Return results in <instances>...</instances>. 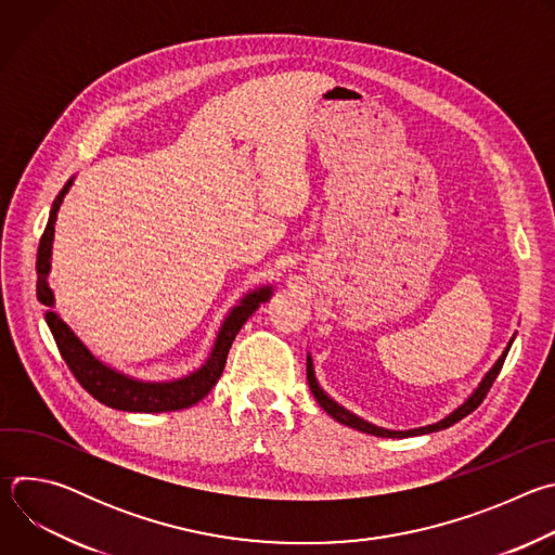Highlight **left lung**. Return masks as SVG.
<instances>
[{
    "label": "left lung",
    "instance_id": "8db88e82",
    "mask_svg": "<svg viewBox=\"0 0 555 555\" xmlns=\"http://www.w3.org/2000/svg\"><path fill=\"white\" fill-rule=\"evenodd\" d=\"M514 338H516V334L509 338V343H507V347L503 349L501 358L492 364V369L483 375V379L479 382V386L474 388V390L467 395V400H465L461 406H456V409H454L450 415H446L443 420H439V422H435V424H428V426H422V428H411V430H390V428H382V426H375V424H371V422H366V420L358 417L356 413H351L349 409H345L343 404H338L334 398H330V395L323 390V386L319 384V379H315L313 360H311V356H309V353H307V382H309L311 395L315 398V402H319V404L323 406V411H325V413H330L336 422H340V424H345V426H349V428H356V430H360V433L375 435V437H390V439H395V437L402 439V437L428 435V433H437V430H443V428H448V426L456 424L459 420H463L465 415H469L474 409H477V406L483 402V398L488 395L490 386L494 384L496 375L501 373V366H503V362H505V358H507V351H509V347H512Z\"/></svg>",
    "mask_w": 555,
    "mask_h": 555
}]
</instances>
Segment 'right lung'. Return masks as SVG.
Returning a JSON list of instances; mask_svg holds the SVG:
<instances>
[{"label": "right lung", "instance_id": "1", "mask_svg": "<svg viewBox=\"0 0 555 555\" xmlns=\"http://www.w3.org/2000/svg\"><path fill=\"white\" fill-rule=\"evenodd\" d=\"M74 178L65 182L56 199L52 202L48 225L43 230V236L39 242V253H37V298L41 305H46V323L48 330L54 336V343L78 379L94 400L101 404L116 409V411H127V413H167V411H182L199 400H204L210 392V388L217 384L228 349L234 340V336L240 334L244 323L250 319V315L259 309L261 302L272 298L274 287L272 285H261L244 294L228 313L225 319L215 336V343L210 347L208 358L204 364L189 375L176 377V379H140L129 373H122L109 364H105L101 358H96L88 345L78 338L72 327L61 319V313L54 309V292L48 283L50 270H52V242H54V223L59 208L63 204V197L72 189Z\"/></svg>", "mask_w": 555, "mask_h": 555}]
</instances>
